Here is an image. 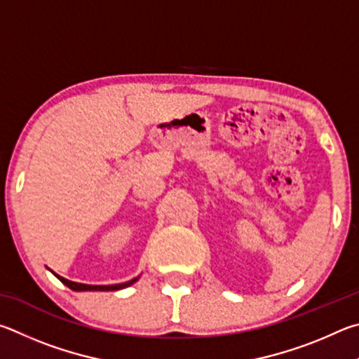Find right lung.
<instances>
[{
    "label": "right lung",
    "mask_w": 359,
    "mask_h": 359,
    "mask_svg": "<svg viewBox=\"0 0 359 359\" xmlns=\"http://www.w3.org/2000/svg\"><path fill=\"white\" fill-rule=\"evenodd\" d=\"M55 276L62 282V284L67 285L69 288H71V290H75V292H113V290H121V288L129 287V285L134 284V282L138 280V278H134L132 280L123 282V284H115V285H88V284H79V282L67 280L65 278H61V276H58V274H55Z\"/></svg>",
    "instance_id": "add662e5"
}]
</instances>
